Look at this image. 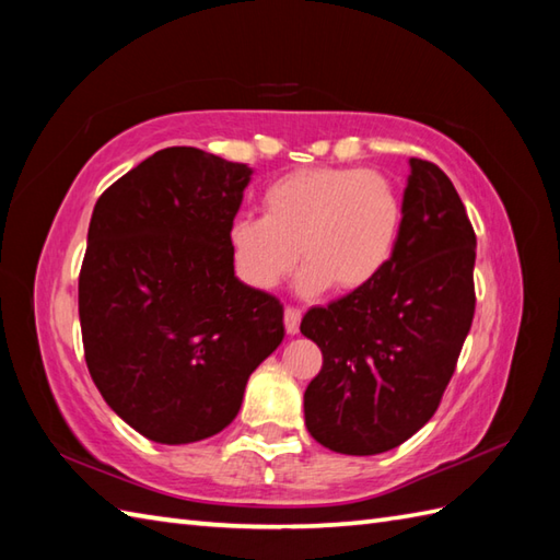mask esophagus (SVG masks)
Listing matches in <instances>:
<instances>
[{"label": "esophagus", "mask_w": 560, "mask_h": 560, "mask_svg": "<svg viewBox=\"0 0 560 560\" xmlns=\"http://www.w3.org/2000/svg\"><path fill=\"white\" fill-rule=\"evenodd\" d=\"M301 311H295V307H287V313H283V325H287V331L293 337L299 335L301 329Z\"/></svg>", "instance_id": "1"}]
</instances>
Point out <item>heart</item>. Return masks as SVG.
Instances as JSON below:
<instances>
[{
  "label": "heart",
  "mask_w": 560,
  "mask_h": 560,
  "mask_svg": "<svg viewBox=\"0 0 560 560\" xmlns=\"http://www.w3.org/2000/svg\"><path fill=\"white\" fill-rule=\"evenodd\" d=\"M261 211L265 219L237 217L229 225L233 269L255 291L277 289L299 257L305 295L361 291L389 265L401 229L395 185L365 168L291 171L265 189Z\"/></svg>",
  "instance_id": "b5f03b06"
}]
</instances>
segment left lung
I'll return each mask as SVG.
<instances>
[{
    "label": "left lung",
    "instance_id": "left-lung-1",
    "mask_svg": "<svg viewBox=\"0 0 560 560\" xmlns=\"http://www.w3.org/2000/svg\"><path fill=\"white\" fill-rule=\"evenodd\" d=\"M395 255L380 277L301 331L323 351L305 389V425L341 455H380L435 413L474 319L477 235L450 177L409 159Z\"/></svg>",
    "mask_w": 560,
    "mask_h": 560
}]
</instances>
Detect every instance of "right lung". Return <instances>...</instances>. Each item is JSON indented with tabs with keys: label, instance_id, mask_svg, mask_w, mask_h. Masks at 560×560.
I'll return each mask as SVG.
<instances>
[{
	"label": "right lung",
	"instance_id": "right-lung-1",
	"mask_svg": "<svg viewBox=\"0 0 560 560\" xmlns=\"http://www.w3.org/2000/svg\"><path fill=\"white\" fill-rule=\"evenodd\" d=\"M249 177L247 163L171 147L93 207L79 273L83 353L108 407L153 443L223 431L287 335L283 305L237 279L229 253Z\"/></svg>",
	"mask_w": 560,
	"mask_h": 560
}]
</instances>
